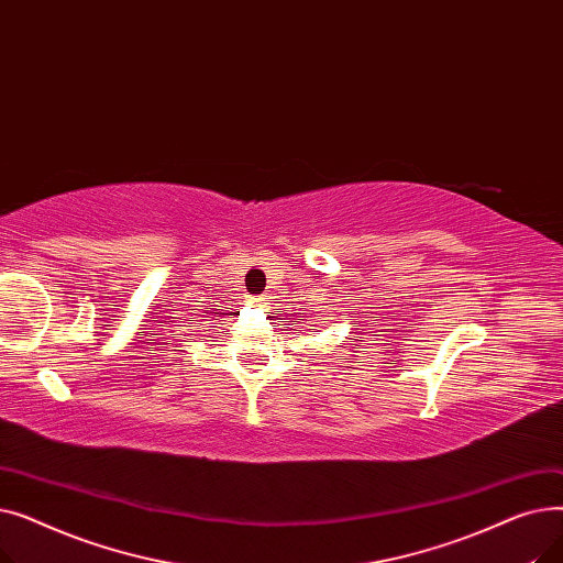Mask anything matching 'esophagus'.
<instances>
[{
    "label": "esophagus",
    "instance_id": "esophagus-1",
    "mask_svg": "<svg viewBox=\"0 0 563 563\" xmlns=\"http://www.w3.org/2000/svg\"><path fill=\"white\" fill-rule=\"evenodd\" d=\"M251 303H253V306H260V299H253Z\"/></svg>",
    "mask_w": 563,
    "mask_h": 563
}]
</instances>
